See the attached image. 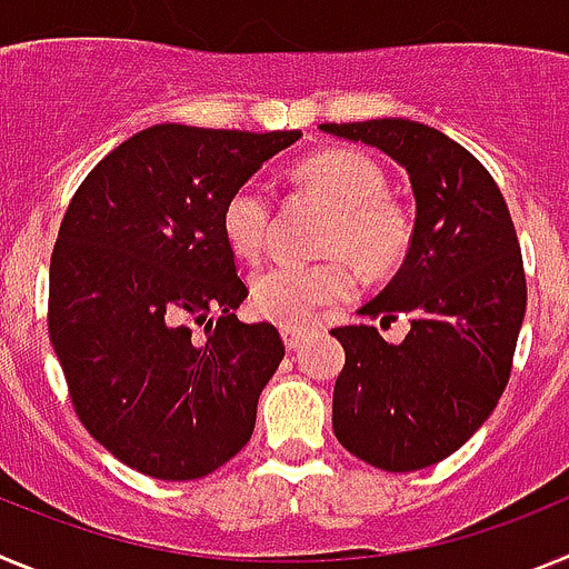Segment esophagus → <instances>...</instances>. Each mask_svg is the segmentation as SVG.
Segmentation results:
<instances>
[{
	"instance_id": "obj_1",
	"label": "esophagus",
	"mask_w": 569,
	"mask_h": 569,
	"mask_svg": "<svg viewBox=\"0 0 569 569\" xmlns=\"http://www.w3.org/2000/svg\"><path fill=\"white\" fill-rule=\"evenodd\" d=\"M308 333L310 328H305V325H281V339H284V347H288V350H296Z\"/></svg>"
}]
</instances>
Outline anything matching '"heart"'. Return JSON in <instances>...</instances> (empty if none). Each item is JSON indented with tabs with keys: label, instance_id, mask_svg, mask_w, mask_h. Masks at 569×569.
<instances>
[{
	"label": "heart",
	"instance_id": "1",
	"mask_svg": "<svg viewBox=\"0 0 569 569\" xmlns=\"http://www.w3.org/2000/svg\"><path fill=\"white\" fill-rule=\"evenodd\" d=\"M301 190L333 208L321 253L325 261H276L259 270L250 284L256 313L279 325H305L321 308L341 305L356 293V268L365 276H390L413 248V216L387 193V176L376 159L353 148H330L301 159L293 170ZM222 236L236 256L256 259L268 248L273 199L259 182L228 193L219 213ZM347 258L351 260L346 261Z\"/></svg>",
	"mask_w": 569,
	"mask_h": 569
}]
</instances>
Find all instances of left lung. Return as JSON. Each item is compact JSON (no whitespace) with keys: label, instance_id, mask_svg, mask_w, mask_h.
<instances>
[{"label":"left lung","instance_id":"obj_1","mask_svg":"<svg viewBox=\"0 0 569 569\" xmlns=\"http://www.w3.org/2000/svg\"><path fill=\"white\" fill-rule=\"evenodd\" d=\"M401 164L416 196L413 248L396 279L361 308L381 328L410 319L401 345L347 325L333 390L345 450L390 472L456 453L505 393L527 308L525 261L499 184L441 130L410 119L321 124Z\"/></svg>","mask_w":569,"mask_h":569}]
</instances>
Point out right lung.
I'll use <instances>...</instances> for the list:
<instances>
[{
	"mask_svg": "<svg viewBox=\"0 0 569 569\" xmlns=\"http://www.w3.org/2000/svg\"><path fill=\"white\" fill-rule=\"evenodd\" d=\"M299 136L153 124L110 150L64 210L50 341L79 421L144 476L202 479L253 436L284 341L236 319L248 284L219 213Z\"/></svg>",
	"mask_w": 569,
	"mask_h": 569,
	"instance_id": "1",
	"label": "right lung"
}]
</instances>
